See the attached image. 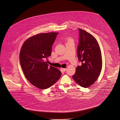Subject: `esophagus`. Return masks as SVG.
Segmentation results:
<instances>
[{"mask_svg":"<svg viewBox=\"0 0 120 120\" xmlns=\"http://www.w3.org/2000/svg\"><path fill=\"white\" fill-rule=\"evenodd\" d=\"M66 69H67V68H61V71L63 72H65L66 70Z\"/></svg>","mask_w":120,"mask_h":120,"instance_id":"34e87169","label":"esophagus"}]
</instances>
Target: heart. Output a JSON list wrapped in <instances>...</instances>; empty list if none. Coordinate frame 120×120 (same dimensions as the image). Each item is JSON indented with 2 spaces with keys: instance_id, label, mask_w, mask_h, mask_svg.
<instances>
[{
  "instance_id": "heart-1",
  "label": "heart",
  "mask_w": 120,
  "mask_h": 120,
  "mask_svg": "<svg viewBox=\"0 0 120 120\" xmlns=\"http://www.w3.org/2000/svg\"><path fill=\"white\" fill-rule=\"evenodd\" d=\"M70 41H71V40H70Z\"/></svg>"
}]
</instances>
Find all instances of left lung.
<instances>
[{
    "label": "left lung",
    "mask_w": 120,
    "mask_h": 120,
    "mask_svg": "<svg viewBox=\"0 0 120 120\" xmlns=\"http://www.w3.org/2000/svg\"><path fill=\"white\" fill-rule=\"evenodd\" d=\"M79 38L77 48L79 60L81 66L76 68L73 79L83 87L93 85L100 75L102 68V59L98 43L92 35L79 28Z\"/></svg>",
    "instance_id": "1"
}]
</instances>
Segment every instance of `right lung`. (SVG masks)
Here are the masks:
<instances>
[{
  "mask_svg": "<svg viewBox=\"0 0 120 120\" xmlns=\"http://www.w3.org/2000/svg\"><path fill=\"white\" fill-rule=\"evenodd\" d=\"M58 33L40 34L27 39L22 44L20 61L27 79L35 86L45 89L54 85L61 73L48 64L45 60L52 53V46Z\"/></svg>",
  "mask_w": 120,
  "mask_h": 120,
  "instance_id": "1",
  "label": "right lung"
}]
</instances>
